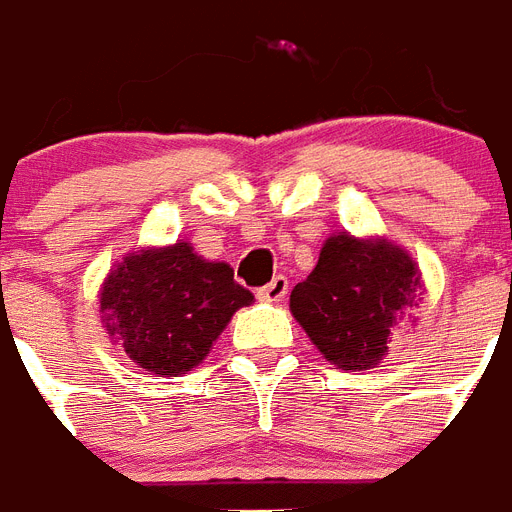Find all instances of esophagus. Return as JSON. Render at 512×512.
Returning a JSON list of instances; mask_svg holds the SVG:
<instances>
[{"mask_svg": "<svg viewBox=\"0 0 512 512\" xmlns=\"http://www.w3.org/2000/svg\"><path fill=\"white\" fill-rule=\"evenodd\" d=\"M285 293H288V277H282V275H277L275 280L269 282V285L259 288V298L261 301H269V304L282 301V298H285Z\"/></svg>", "mask_w": 512, "mask_h": 512, "instance_id": "esophagus-1", "label": "esophagus"}]
</instances>
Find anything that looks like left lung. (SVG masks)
Segmentation results:
<instances>
[{
	"label": "left lung",
	"mask_w": 512,
	"mask_h": 512,
	"mask_svg": "<svg viewBox=\"0 0 512 512\" xmlns=\"http://www.w3.org/2000/svg\"><path fill=\"white\" fill-rule=\"evenodd\" d=\"M418 261L383 235L335 232L317 267L290 293V314L338 370L362 372L386 357L391 330L423 301Z\"/></svg>",
	"instance_id": "obj_1"
}]
</instances>
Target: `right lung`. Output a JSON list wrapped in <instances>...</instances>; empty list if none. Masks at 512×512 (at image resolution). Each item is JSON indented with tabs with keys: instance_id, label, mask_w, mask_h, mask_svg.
Instances as JSON below:
<instances>
[{
	"instance_id": "right-lung-1",
	"label": "right lung",
	"mask_w": 512,
	"mask_h": 512,
	"mask_svg": "<svg viewBox=\"0 0 512 512\" xmlns=\"http://www.w3.org/2000/svg\"><path fill=\"white\" fill-rule=\"evenodd\" d=\"M97 298L110 341L155 378L198 367L232 314L253 304L230 264L203 259L187 240L126 253Z\"/></svg>"
}]
</instances>
